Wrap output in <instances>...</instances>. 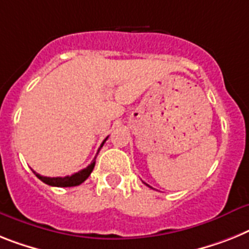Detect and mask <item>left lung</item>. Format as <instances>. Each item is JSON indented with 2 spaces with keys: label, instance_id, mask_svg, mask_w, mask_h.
Returning a JSON list of instances; mask_svg holds the SVG:
<instances>
[{
  "label": "left lung",
  "instance_id": "8db88e82",
  "mask_svg": "<svg viewBox=\"0 0 249 249\" xmlns=\"http://www.w3.org/2000/svg\"><path fill=\"white\" fill-rule=\"evenodd\" d=\"M144 183H145V182H144ZM145 185H147V183H145ZM148 186V187H150V186L149 185H147ZM150 189H153V187H150Z\"/></svg>",
  "mask_w": 249,
  "mask_h": 249
}]
</instances>
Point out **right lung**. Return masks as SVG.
Listing matches in <instances>:
<instances>
[{
	"instance_id": "1",
	"label": "right lung",
	"mask_w": 249,
	"mask_h": 249,
	"mask_svg": "<svg viewBox=\"0 0 249 249\" xmlns=\"http://www.w3.org/2000/svg\"><path fill=\"white\" fill-rule=\"evenodd\" d=\"M106 141H107V138H106L105 141L102 142L99 150L101 149L102 145H104V143H105ZM95 163H96V157H95V160L91 162V164H89L86 168L78 171L77 173H73L72 176H66V177H45V176H40V175L35 172V171H33V172L35 173V176L40 179V181H43L44 183H47V185L49 186H57V187H72V186L81 185V183L85 182L86 179L89 178V176L93 171Z\"/></svg>"
}]
</instances>
